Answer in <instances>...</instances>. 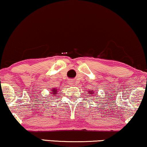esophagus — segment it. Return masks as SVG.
Returning a JSON list of instances; mask_svg holds the SVG:
<instances>
[{
    "mask_svg": "<svg viewBox=\"0 0 147 147\" xmlns=\"http://www.w3.org/2000/svg\"><path fill=\"white\" fill-rule=\"evenodd\" d=\"M69 83L70 84H74V80H69Z\"/></svg>",
    "mask_w": 147,
    "mask_h": 147,
    "instance_id": "esophagus-1",
    "label": "esophagus"
}]
</instances>
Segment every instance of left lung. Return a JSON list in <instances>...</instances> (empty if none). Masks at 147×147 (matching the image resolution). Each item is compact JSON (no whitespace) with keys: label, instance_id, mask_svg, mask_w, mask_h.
Masks as SVG:
<instances>
[{"label":"left lung","instance_id":"obj_1","mask_svg":"<svg viewBox=\"0 0 147 147\" xmlns=\"http://www.w3.org/2000/svg\"><path fill=\"white\" fill-rule=\"evenodd\" d=\"M90 94H91V93H90Z\"/></svg>","mask_w":147,"mask_h":147}]
</instances>
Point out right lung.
I'll return each instance as SVG.
<instances>
[{"label":"right lung","instance_id":"right-lung-1","mask_svg":"<svg viewBox=\"0 0 147 147\" xmlns=\"http://www.w3.org/2000/svg\"><path fill=\"white\" fill-rule=\"evenodd\" d=\"M54 90H55V89H54Z\"/></svg>","mask_w":147,"mask_h":147}]
</instances>
